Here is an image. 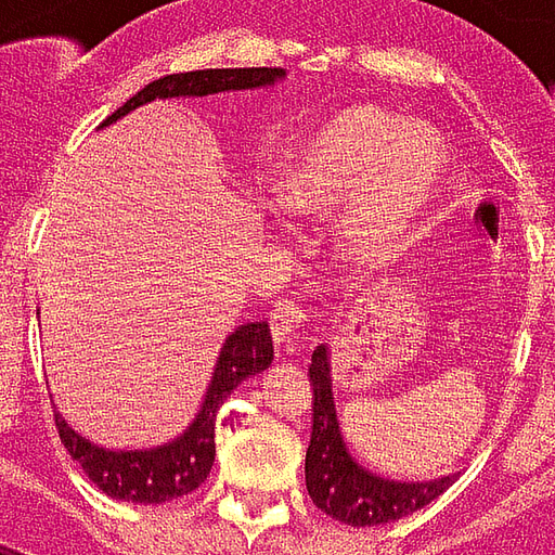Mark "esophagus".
Here are the masks:
<instances>
[{"label":"esophagus","instance_id":"esophagus-1","mask_svg":"<svg viewBox=\"0 0 555 555\" xmlns=\"http://www.w3.org/2000/svg\"><path fill=\"white\" fill-rule=\"evenodd\" d=\"M309 314L294 306V302H276L273 311H270V330H273V340H276V347L285 356H294L306 347V340H309Z\"/></svg>","mask_w":555,"mask_h":555}]
</instances>
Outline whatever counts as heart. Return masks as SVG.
I'll return each instance as SVG.
<instances>
[{
	"mask_svg": "<svg viewBox=\"0 0 555 555\" xmlns=\"http://www.w3.org/2000/svg\"><path fill=\"white\" fill-rule=\"evenodd\" d=\"M441 170V150L426 131L385 111L352 108L306 134L279 176L276 203L306 223L352 208L335 256L350 270L373 273L400 256Z\"/></svg>",
	"mask_w": 555,
	"mask_h": 555,
	"instance_id": "obj_1",
	"label": "heart"
}]
</instances>
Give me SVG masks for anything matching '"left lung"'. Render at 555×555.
<instances>
[{
    "mask_svg": "<svg viewBox=\"0 0 555 555\" xmlns=\"http://www.w3.org/2000/svg\"><path fill=\"white\" fill-rule=\"evenodd\" d=\"M309 379L311 397V441L306 450V488L320 512L350 527H376L412 515L433 503L455 476L438 479H391L364 467L350 453L347 438L340 433L335 391H332V352L330 344H320L311 352Z\"/></svg>",
    "mask_w": 555,
    "mask_h": 555,
    "instance_id": "8db88e82",
    "label": "left lung"
}]
</instances>
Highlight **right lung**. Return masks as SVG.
Instances as JSON below:
<instances>
[{"label": "right lung", "instance_id": "obj_1", "mask_svg": "<svg viewBox=\"0 0 555 555\" xmlns=\"http://www.w3.org/2000/svg\"><path fill=\"white\" fill-rule=\"evenodd\" d=\"M288 76L282 67H237V69H196V73H176L158 81H150L138 90L131 100L102 122L100 129L122 120L141 105L158 100H194V96H215V93H235V90H261L273 88L276 81ZM40 314V311H37ZM273 361V338L264 320L241 323L220 347L215 371L203 393V403L196 409L194 421L182 433L155 447L141 450H114V447L93 444L90 438L73 429L67 417L55 412V426L61 433V444L81 465L90 482H96L114 500L126 503H167L176 496H184L203 486L205 476L215 465V424L225 397L235 391L244 379H253L256 373L267 371Z\"/></svg>", "mask_w": 555, "mask_h": 555}]
</instances>
